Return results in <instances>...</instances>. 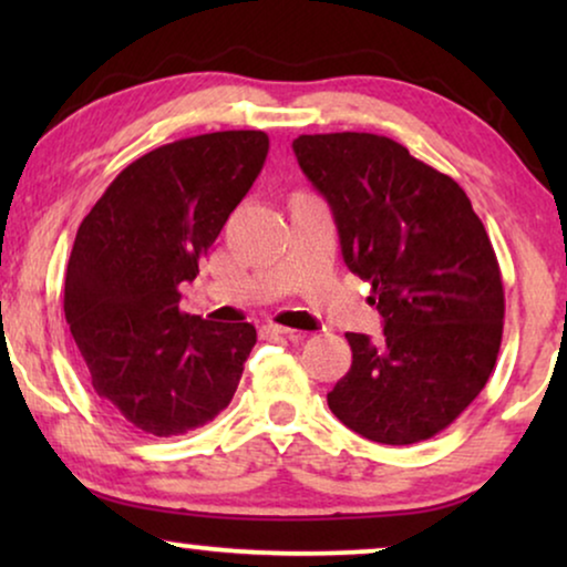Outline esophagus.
<instances>
[{
  "instance_id": "obj_1",
  "label": "esophagus",
  "mask_w": 567,
  "mask_h": 567,
  "mask_svg": "<svg viewBox=\"0 0 567 567\" xmlns=\"http://www.w3.org/2000/svg\"><path fill=\"white\" fill-rule=\"evenodd\" d=\"M262 336H266V338H291V340H299V338H305V332L270 322V324H266V328H262Z\"/></svg>"
}]
</instances>
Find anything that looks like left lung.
Instances as JSON below:
<instances>
[{"label": "left lung", "instance_id": "left-lung-1", "mask_svg": "<svg viewBox=\"0 0 567 567\" xmlns=\"http://www.w3.org/2000/svg\"><path fill=\"white\" fill-rule=\"evenodd\" d=\"M291 146L384 320L379 340L346 336L353 363L328 405L377 444L436 436L483 392L501 351L506 301L491 237L460 183L392 138L343 131Z\"/></svg>", "mask_w": 567, "mask_h": 567}]
</instances>
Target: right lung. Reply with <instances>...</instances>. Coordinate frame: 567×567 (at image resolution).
<instances>
[{"instance_id":"obj_1","label":"right lung","mask_w":567,"mask_h":567,"mask_svg":"<svg viewBox=\"0 0 567 567\" xmlns=\"http://www.w3.org/2000/svg\"><path fill=\"white\" fill-rule=\"evenodd\" d=\"M262 131H216L152 150L84 216L69 255L64 315L92 386L152 436L214 421L235 398L255 328L181 312V284L252 188Z\"/></svg>"}]
</instances>
